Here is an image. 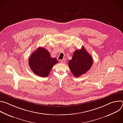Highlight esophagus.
I'll use <instances>...</instances> for the list:
<instances>
[{
  "mask_svg": "<svg viewBox=\"0 0 123 123\" xmlns=\"http://www.w3.org/2000/svg\"><path fill=\"white\" fill-rule=\"evenodd\" d=\"M60 61H61V63H64L65 62V61H66V60H65V59H63L61 60Z\"/></svg>",
  "mask_w": 123,
  "mask_h": 123,
  "instance_id": "1",
  "label": "esophagus"
}]
</instances>
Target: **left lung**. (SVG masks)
<instances>
[{"label":"left lung","mask_w":123,"mask_h":123,"mask_svg":"<svg viewBox=\"0 0 123 123\" xmlns=\"http://www.w3.org/2000/svg\"><path fill=\"white\" fill-rule=\"evenodd\" d=\"M93 64L91 55L84 47L76 50L73 54L72 59L68 62V67L73 75L78 77L87 72Z\"/></svg>","instance_id":"1"}]
</instances>
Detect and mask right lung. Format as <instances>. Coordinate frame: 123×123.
<instances>
[{
  "label": "right lung",
  "instance_id": "add662e5",
  "mask_svg": "<svg viewBox=\"0 0 123 123\" xmlns=\"http://www.w3.org/2000/svg\"><path fill=\"white\" fill-rule=\"evenodd\" d=\"M58 61L55 58H52L47 49L38 48L31 54L29 59V65L31 71L37 75L46 77L51 69Z\"/></svg>",
  "mask_w": 123,
  "mask_h": 123
}]
</instances>
